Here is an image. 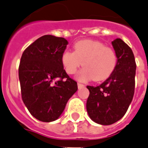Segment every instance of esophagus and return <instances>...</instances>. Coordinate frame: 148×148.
<instances>
[{"mask_svg":"<svg viewBox=\"0 0 148 148\" xmlns=\"http://www.w3.org/2000/svg\"><path fill=\"white\" fill-rule=\"evenodd\" d=\"M77 86H78V88H82V87H84V85L82 84H80V83H78Z\"/></svg>","mask_w":148,"mask_h":148,"instance_id":"1","label":"esophagus"}]
</instances>
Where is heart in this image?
<instances>
[{
	"label": "heart",
	"mask_w": 148,
	"mask_h": 148,
	"mask_svg": "<svg viewBox=\"0 0 148 148\" xmlns=\"http://www.w3.org/2000/svg\"><path fill=\"white\" fill-rule=\"evenodd\" d=\"M61 61L68 74H75L81 64L84 66L77 74L78 80L86 82L93 79L102 81L115 71L118 55L115 49L101 42L84 39L74 43V51H63Z\"/></svg>",
	"instance_id": "1"
}]
</instances>
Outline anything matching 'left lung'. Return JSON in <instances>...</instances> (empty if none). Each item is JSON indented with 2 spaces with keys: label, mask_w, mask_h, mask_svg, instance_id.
Returning a JSON list of instances; mask_svg holds the SVG:
<instances>
[{
  "label": "left lung",
  "mask_w": 148,
  "mask_h": 148,
  "mask_svg": "<svg viewBox=\"0 0 148 148\" xmlns=\"http://www.w3.org/2000/svg\"><path fill=\"white\" fill-rule=\"evenodd\" d=\"M118 55L115 71L97 86H87L90 91L86 110L93 122L103 125L121 119L132 103L135 86L136 63L132 50L121 39L112 42Z\"/></svg>",
  "instance_id": "8db88e82"
}]
</instances>
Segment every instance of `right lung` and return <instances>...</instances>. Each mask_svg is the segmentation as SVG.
Here are the masks:
<instances>
[{
    "label": "right lung",
    "instance_id": "add662e5",
    "mask_svg": "<svg viewBox=\"0 0 148 148\" xmlns=\"http://www.w3.org/2000/svg\"><path fill=\"white\" fill-rule=\"evenodd\" d=\"M68 41L45 35L29 45L19 66L21 96L32 116L41 122L58 119L77 84L68 76L61 61Z\"/></svg>",
    "mask_w": 148,
    "mask_h": 148
}]
</instances>
